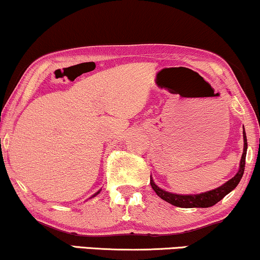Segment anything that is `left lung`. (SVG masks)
Segmentation results:
<instances>
[{
	"instance_id": "obj_1",
	"label": "left lung",
	"mask_w": 260,
	"mask_h": 260,
	"mask_svg": "<svg viewBox=\"0 0 260 260\" xmlns=\"http://www.w3.org/2000/svg\"><path fill=\"white\" fill-rule=\"evenodd\" d=\"M246 152H247V137H246L245 129H243V153L241 156V161H240V169L238 174L232 179H229L226 183H224L220 187L213 189V190L206 191V193H201L197 195H178L174 193H169V191L164 190V189L159 188L158 185L154 183L152 177H150V185H152L153 190L155 191L159 198L165 200L166 203L174 205L177 207L183 208H193V207H211L216 205L218 201L229 194L230 191L236 188L239 182L241 181L243 171H245V164H246Z\"/></svg>"
}]
</instances>
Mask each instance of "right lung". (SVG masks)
I'll use <instances>...</instances> for the list:
<instances>
[{
  "label": "right lung",
  "mask_w": 260,
  "mask_h": 260,
  "mask_svg": "<svg viewBox=\"0 0 260 260\" xmlns=\"http://www.w3.org/2000/svg\"><path fill=\"white\" fill-rule=\"evenodd\" d=\"M99 194V191H98V193H95L94 195H92V198H94V197H96V195H98Z\"/></svg>",
  "instance_id": "add662e5"
}]
</instances>
